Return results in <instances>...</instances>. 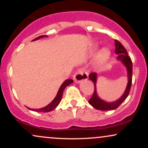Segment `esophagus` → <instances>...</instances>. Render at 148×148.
<instances>
[{
  "label": "esophagus",
  "mask_w": 148,
  "mask_h": 148,
  "mask_svg": "<svg viewBox=\"0 0 148 148\" xmlns=\"http://www.w3.org/2000/svg\"><path fill=\"white\" fill-rule=\"evenodd\" d=\"M88 72L84 69H79L74 74V80L75 83L79 84V83H81L83 81H86L88 79Z\"/></svg>",
  "instance_id": "esophagus-1"
}]
</instances>
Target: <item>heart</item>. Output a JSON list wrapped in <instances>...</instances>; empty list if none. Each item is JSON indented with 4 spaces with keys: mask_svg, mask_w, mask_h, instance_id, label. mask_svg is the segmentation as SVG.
I'll return each mask as SVG.
<instances>
[{
    "mask_svg": "<svg viewBox=\"0 0 148 148\" xmlns=\"http://www.w3.org/2000/svg\"><path fill=\"white\" fill-rule=\"evenodd\" d=\"M98 47L97 46H95L93 47L91 49V54L92 55H95L96 53V52L97 51ZM110 56H111V51L109 50L108 48H103L102 49L99 51V52L98 53L97 56L95 63V67L97 69H100L103 68V66L106 64V62H108L109 60Z\"/></svg>",
    "mask_w": 148,
    "mask_h": 148,
    "instance_id": "heart-1",
    "label": "heart"
}]
</instances>
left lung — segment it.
I'll use <instances>...</instances> for the list:
<instances>
[{"mask_svg": "<svg viewBox=\"0 0 148 148\" xmlns=\"http://www.w3.org/2000/svg\"><path fill=\"white\" fill-rule=\"evenodd\" d=\"M115 53L118 55L117 59L121 61L126 67L127 70V76H128V84H127L126 90H125L124 94L122 95L120 99L113 102H106L101 99L98 97L97 93L96 90V82H97V74L93 72L89 74V79L94 83L95 90L92 96L88 102L92 106L97 110L101 111H109V110H114L118 108V106L125 101L130 93L131 86H132V62L130 56H128L127 50L123 45L118 42V40H115Z\"/></svg>", "mask_w": 148, "mask_h": 148, "instance_id": "8db88e82", "label": "left lung"}]
</instances>
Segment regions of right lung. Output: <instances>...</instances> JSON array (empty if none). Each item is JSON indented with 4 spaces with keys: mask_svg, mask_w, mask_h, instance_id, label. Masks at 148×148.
<instances>
[{
    "mask_svg": "<svg viewBox=\"0 0 148 148\" xmlns=\"http://www.w3.org/2000/svg\"><path fill=\"white\" fill-rule=\"evenodd\" d=\"M48 37V36H47V35H41V36L34 39V40H32V41H35V40H38V39H40V38H42V37ZM72 83H73L72 79L65 80V81L63 82V84L61 85L60 88H59V90H58V92L56 97L54 98V99L53 100V101L50 103H49V104L47 105V106L43 107V108H38V109H33V108H28V109L31 110V111H33L44 112V113H47V112H50V111H53V110L55 109V108L58 106V105L60 103L61 99H62V92H63L64 88L67 87V86H68L69 84H72Z\"/></svg>",
    "mask_w": 148,
    "mask_h": 148,
    "instance_id": "obj_1",
    "label": "right lung"
}]
</instances>
